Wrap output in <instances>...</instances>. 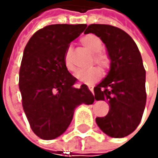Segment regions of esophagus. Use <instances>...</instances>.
Masks as SVG:
<instances>
[{
	"label": "esophagus",
	"instance_id": "1",
	"mask_svg": "<svg viewBox=\"0 0 158 158\" xmlns=\"http://www.w3.org/2000/svg\"><path fill=\"white\" fill-rule=\"evenodd\" d=\"M88 88H89V90L91 91L92 93H94V88H93V86H91V85H88Z\"/></svg>",
	"mask_w": 158,
	"mask_h": 158
}]
</instances>
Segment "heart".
<instances>
[{"label":"heart","mask_w":158,"mask_h":158,"mask_svg":"<svg viewBox=\"0 0 158 158\" xmlns=\"http://www.w3.org/2000/svg\"><path fill=\"white\" fill-rule=\"evenodd\" d=\"M81 44L94 54V61L103 70H106L110 66V59L104 53L100 51L103 49V42L99 37L95 34H87L81 39ZM63 62L66 69L69 72H75L76 67L72 60V51L67 49L64 54ZM101 76V72L98 67H93L88 70H81L75 74V77L78 82L81 83H93L97 81Z\"/></svg>","instance_id":"1"}]
</instances>
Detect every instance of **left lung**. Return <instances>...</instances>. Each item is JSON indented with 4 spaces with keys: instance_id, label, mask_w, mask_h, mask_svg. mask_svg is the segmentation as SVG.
Here are the masks:
<instances>
[{
    "instance_id": "obj_1",
    "label": "left lung",
    "mask_w": 158,
    "mask_h": 158,
    "mask_svg": "<svg viewBox=\"0 0 158 158\" xmlns=\"http://www.w3.org/2000/svg\"><path fill=\"white\" fill-rule=\"evenodd\" d=\"M84 33L101 39L111 60L108 75L94 88L96 99L107 100L110 110L96 122L109 136H127L140 123L146 104V71L140 52L134 40L116 26L94 23Z\"/></svg>"
}]
</instances>
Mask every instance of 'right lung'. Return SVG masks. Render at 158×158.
Returning <instances> with one entry per match:
<instances>
[{
  "label": "right lung",
  "instance_id": "obj_1",
  "mask_svg": "<svg viewBox=\"0 0 158 158\" xmlns=\"http://www.w3.org/2000/svg\"><path fill=\"white\" fill-rule=\"evenodd\" d=\"M86 24H51L30 38L23 51L19 75L23 107L32 131L50 140L62 135L78 106L93 104L87 85H74L77 78L66 69L63 58L69 44Z\"/></svg>",
  "mask_w": 158,
  "mask_h": 158
}]
</instances>
